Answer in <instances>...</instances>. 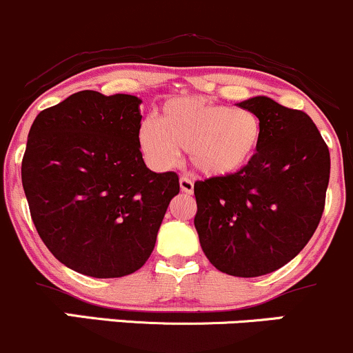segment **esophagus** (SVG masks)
<instances>
[{"instance_id": "esophagus-1", "label": "esophagus", "mask_w": 353, "mask_h": 353, "mask_svg": "<svg viewBox=\"0 0 353 353\" xmlns=\"http://www.w3.org/2000/svg\"><path fill=\"white\" fill-rule=\"evenodd\" d=\"M179 184H181V191L185 192V194H192V192H194V183H192L189 177H185V176L181 177Z\"/></svg>"}]
</instances>
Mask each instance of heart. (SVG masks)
<instances>
[{
	"instance_id": "1",
	"label": "heart",
	"mask_w": 353,
	"mask_h": 353,
	"mask_svg": "<svg viewBox=\"0 0 353 353\" xmlns=\"http://www.w3.org/2000/svg\"><path fill=\"white\" fill-rule=\"evenodd\" d=\"M137 141L147 162L157 169L176 165L181 150H188L199 174L230 177L258 154L263 122L251 108L176 97L161 107L157 120H142Z\"/></svg>"
}]
</instances>
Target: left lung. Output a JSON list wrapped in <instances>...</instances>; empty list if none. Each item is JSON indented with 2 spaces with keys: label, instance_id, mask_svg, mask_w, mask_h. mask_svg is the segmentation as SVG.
<instances>
[{
  "label": "left lung",
  "instance_id": "1",
  "mask_svg": "<svg viewBox=\"0 0 353 353\" xmlns=\"http://www.w3.org/2000/svg\"><path fill=\"white\" fill-rule=\"evenodd\" d=\"M238 105L261 119V145L241 172L197 181L194 226L212 266L254 278L292 261L315 233L330 179V152L305 112L268 97Z\"/></svg>",
  "mask_w": 353,
  "mask_h": 353
}]
</instances>
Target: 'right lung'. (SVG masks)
Here are the masks:
<instances>
[{
  "label": "right lung",
  "instance_id": "obj_1",
  "mask_svg": "<svg viewBox=\"0 0 353 353\" xmlns=\"http://www.w3.org/2000/svg\"><path fill=\"white\" fill-rule=\"evenodd\" d=\"M141 99L82 90L34 119L21 162L30 214L58 261L92 278L144 266L176 172H152L137 141Z\"/></svg>",
  "mask_w": 353,
  "mask_h": 353
}]
</instances>
